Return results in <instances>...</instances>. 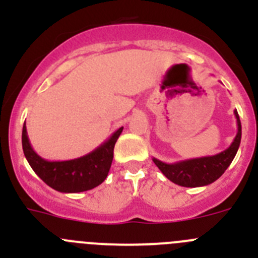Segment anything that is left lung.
<instances>
[{
    "mask_svg": "<svg viewBox=\"0 0 258 258\" xmlns=\"http://www.w3.org/2000/svg\"><path fill=\"white\" fill-rule=\"evenodd\" d=\"M238 124V133L232 141L231 145L225 151L220 152L213 156L197 157L188 160L177 161L173 164H166L164 161L152 159L156 166L161 170L166 178L173 183L183 186V187H200L217 181L225 170L229 168L231 161L234 160L241 140V124L238 111H234Z\"/></svg>",
    "mask_w": 258,
    "mask_h": 258,
    "instance_id": "obj_1",
    "label": "left lung"
}]
</instances>
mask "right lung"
I'll list each match as a JSON object with an SVG mask.
<instances>
[{"mask_svg":"<svg viewBox=\"0 0 258 258\" xmlns=\"http://www.w3.org/2000/svg\"><path fill=\"white\" fill-rule=\"evenodd\" d=\"M122 129V126L118 127L106 142L84 156L72 160L49 161L32 149L24 122L22 132L23 152L32 169L47 186L59 192H83L97 187L107 178L112 164L115 143Z\"/></svg>","mask_w":258,"mask_h":258,"instance_id":"1","label":"right lung"}]
</instances>
